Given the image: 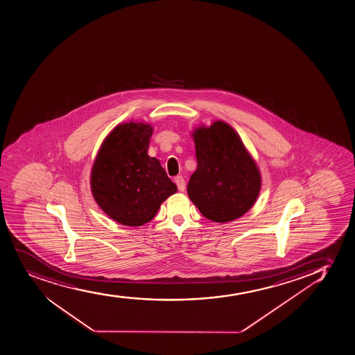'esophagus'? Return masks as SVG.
<instances>
[{
  "label": "esophagus",
  "instance_id": "1",
  "mask_svg": "<svg viewBox=\"0 0 355 355\" xmlns=\"http://www.w3.org/2000/svg\"><path fill=\"white\" fill-rule=\"evenodd\" d=\"M175 183L180 192H184V191H185V180H184V178L182 177V175H177V177H175Z\"/></svg>",
  "mask_w": 355,
  "mask_h": 355
}]
</instances>
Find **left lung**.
Wrapping results in <instances>:
<instances>
[{"label":"left lung","mask_w":355,"mask_h":355,"mask_svg":"<svg viewBox=\"0 0 355 355\" xmlns=\"http://www.w3.org/2000/svg\"><path fill=\"white\" fill-rule=\"evenodd\" d=\"M197 170L187 195L204 217L227 223L244 216L259 196L261 175L232 126L216 121L192 132Z\"/></svg>","instance_id":"1"}]
</instances>
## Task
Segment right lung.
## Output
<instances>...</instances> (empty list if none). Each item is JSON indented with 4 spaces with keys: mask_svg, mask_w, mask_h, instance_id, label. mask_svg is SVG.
<instances>
[{
    "mask_svg": "<svg viewBox=\"0 0 355 355\" xmlns=\"http://www.w3.org/2000/svg\"><path fill=\"white\" fill-rule=\"evenodd\" d=\"M153 131L145 123L119 124L104 139L92 165V196L122 225L153 220L162 202L177 191L159 160L148 155Z\"/></svg>",
    "mask_w": 355,
    "mask_h": 355,
    "instance_id": "obj_1",
    "label": "right lung"
}]
</instances>
